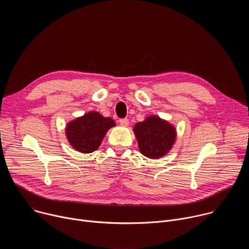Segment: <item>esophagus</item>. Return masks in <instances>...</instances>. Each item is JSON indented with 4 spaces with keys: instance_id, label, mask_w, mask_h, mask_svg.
Instances as JSON below:
<instances>
[{
    "instance_id": "obj_1",
    "label": "esophagus",
    "mask_w": 249,
    "mask_h": 249,
    "mask_svg": "<svg viewBox=\"0 0 249 249\" xmlns=\"http://www.w3.org/2000/svg\"><path fill=\"white\" fill-rule=\"evenodd\" d=\"M119 123H120V125H122V126H128V125H129V119H127V118L120 119V120H119Z\"/></svg>"
}]
</instances>
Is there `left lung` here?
I'll return each mask as SVG.
<instances>
[{
    "label": "left lung",
    "instance_id": "1",
    "mask_svg": "<svg viewBox=\"0 0 249 249\" xmlns=\"http://www.w3.org/2000/svg\"><path fill=\"white\" fill-rule=\"evenodd\" d=\"M142 155L153 160L165 156L172 148L176 139L173 125L157 115L148 116L133 128Z\"/></svg>",
    "mask_w": 249,
    "mask_h": 249
}]
</instances>
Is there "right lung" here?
<instances>
[{"label":"right lung","instance_id":"obj_1","mask_svg":"<svg viewBox=\"0 0 249 249\" xmlns=\"http://www.w3.org/2000/svg\"><path fill=\"white\" fill-rule=\"evenodd\" d=\"M116 123L110 117L89 111L70 121L66 126V137L74 150L89 154L97 150L107 131Z\"/></svg>","mask_w":249,"mask_h":249}]
</instances>
